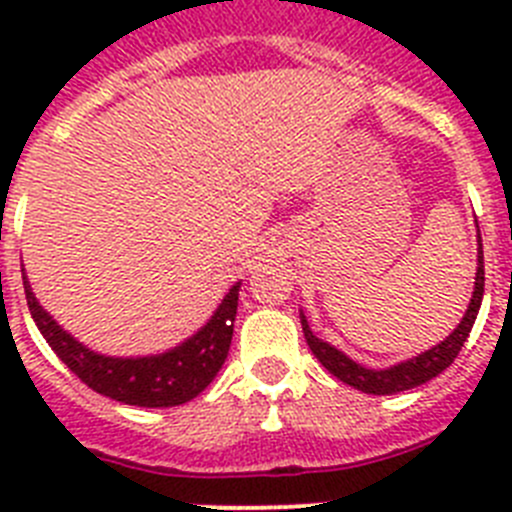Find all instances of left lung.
I'll return each mask as SVG.
<instances>
[{"label":"left lung","mask_w":512,"mask_h":512,"mask_svg":"<svg viewBox=\"0 0 512 512\" xmlns=\"http://www.w3.org/2000/svg\"><path fill=\"white\" fill-rule=\"evenodd\" d=\"M477 246V277H474L472 300H469L467 312H464L461 323L454 328V333L443 338L441 343H436V346L423 351V354L413 356V359L400 361V364L395 366H387V369H369V366L356 364L354 359H348V356L343 354V351H338L336 346H330L328 341L315 336L310 330V323H307L305 312L300 310L302 333H305V341L307 346H310L312 354H315V359H318L333 377L346 382L348 387H354V390L366 392V395H397V392L413 390V387L431 382V379L438 377L446 366L454 364L461 346H464V341L469 338V330H472L474 320H477L482 295H485V256H482V238H479V230Z\"/></svg>","instance_id":"8db88e82"}]
</instances>
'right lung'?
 <instances>
[{
    "mask_svg": "<svg viewBox=\"0 0 512 512\" xmlns=\"http://www.w3.org/2000/svg\"><path fill=\"white\" fill-rule=\"evenodd\" d=\"M22 284L30 315L48 346L81 382L110 400L138 408H174L200 395L228 359L241 282L230 287L223 302L212 312V318L194 336L164 354L151 356H107L92 351L76 341L69 330H63L51 312L43 310L25 274Z\"/></svg>",
    "mask_w": 512,
    "mask_h": 512,
    "instance_id": "right-lung-1",
    "label": "right lung"
}]
</instances>
